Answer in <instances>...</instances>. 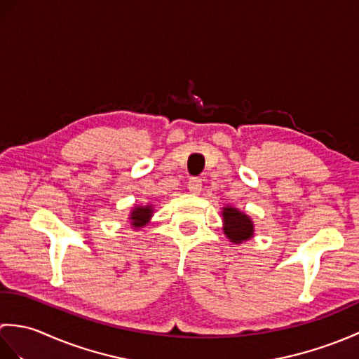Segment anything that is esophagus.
I'll return each instance as SVG.
<instances>
[{
	"label": "esophagus",
	"instance_id": "1",
	"mask_svg": "<svg viewBox=\"0 0 359 359\" xmlns=\"http://www.w3.org/2000/svg\"><path fill=\"white\" fill-rule=\"evenodd\" d=\"M188 189H189V191H191L193 194L201 193V189H202V180H201L199 177H191V179L188 180Z\"/></svg>",
	"mask_w": 359,
	"mask_h": 359
}]
</instances>
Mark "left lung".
<instances>
[{"instance_id": "left-lung-1", "label": "left lung", "mask_w": 359, "mask_h": 359, "mask_svg": "<svg viewBox=\"0 0 359 359\" xmlns=\"http://www.w3.org/2000/svg\"><path fill=\"white\" fill-rule=\"evenodd\" d=\"M222 215L225 224L224 231L231 242L241 243L242 241H247L253 236V222L242 211L226 207L224 208Z\"/></svg>"}]
</instances>
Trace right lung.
Returning <instances> with one entry per match:
<instances>
[{"label":"right lung","mask_w":359,"mask_h":359,"mask_svg":"<svg viewBox=\"0 0 359 359\" xmlns=\"http://www.w3.org/2000/svg\"><path fill=\"white\" fill-rule=\"evenodd\" d=\"M152 216V208L151 207H137L131 212V220H133V226L140 228L143 225L148 224L149 217Z\"/></svg>","instance_id":"1"}]
</instances>
